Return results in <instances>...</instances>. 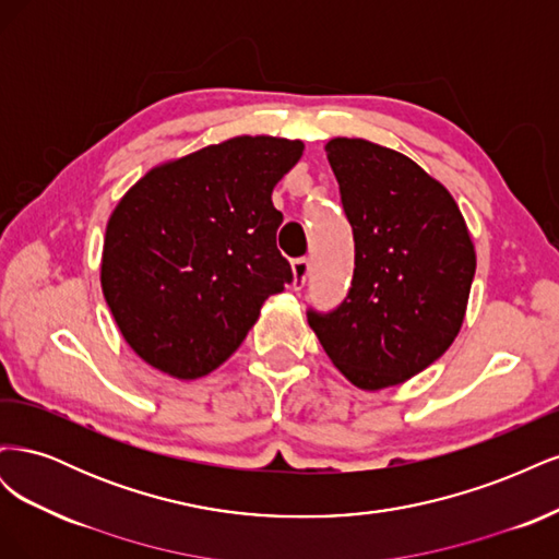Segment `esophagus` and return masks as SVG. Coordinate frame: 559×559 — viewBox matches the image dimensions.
Wrapping results in <instances>:
<instances>
[{"instance_id":"esophagus-1","label":"esophagus","mask_w":559,"mask_h":559,"mask_svg":"<svg viewBox=\"0 0 559 559\" xmlns=\"http://www.w3.org/2000/svg\"><path fill=\"white\" fill-rule=\"evenodd\" d=\"M292 270H294V289L300 292L302 286H306V280L310 275V261L308 259H296L292 263Z\"/></svg>"}]
</instances>
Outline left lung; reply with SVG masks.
Here are the masks:
<instances>
[{
	"label": "left lung",
	"instance_id": "1",
	"mask_svg": "<svg viewBox=\"0 0 559 559\" xmlns=\"http://www.w3.org/2000/svg\"><path fill=\"white\" fill-rule=\"evenodd\" d=\"M354 233V277L333 312L308 324L359 389L394 386L443 357L462 329L476 249L441 181L368 140L326 144Z\"/></svg>",
	"mask_w": 559,
	"mask_h": 559
}]
</instances>
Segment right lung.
<instances>
[{
	"label": "right lung",
	"mask_w": 559,
	"mask_h": 559,
	"mask_svg": "<svg viewBox=\"0 0 559 559\" xmlns=\"http://www.w3.org/2000/svg\"><path fill=\"white\" fill-rule=\"evenodd\" d=\"M300 156V140L242 134L154 167L118 202L99 282L148 366L179 380L212 373L294 280L273 189Z\"/></svg>",
	"instance_id": "obj_1"
}]
</instances>
